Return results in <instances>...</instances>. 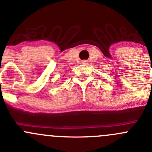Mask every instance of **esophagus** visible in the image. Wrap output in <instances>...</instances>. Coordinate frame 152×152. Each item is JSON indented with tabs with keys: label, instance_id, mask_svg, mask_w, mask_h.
<instances>
[{
	"label": "esophagus",
	"instance_id": "obj_1",
	"mask_svg": "<svg viewBox=\"0 0 152 152\" xmlns=\"http://www.w3.org/2000/svg\"><path fill=\"white\" fill-rule=\"evenodd\" d=\"M81 63H83V64H86V63H88V62H87V61H86V60H83V61H82V62H81Z\"/></svg>",
	"mask_w": 152,
	"mask_h": 152
}]
</instances>
